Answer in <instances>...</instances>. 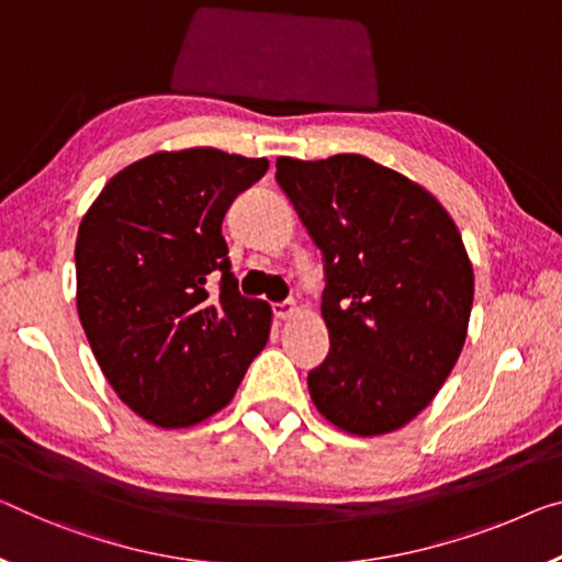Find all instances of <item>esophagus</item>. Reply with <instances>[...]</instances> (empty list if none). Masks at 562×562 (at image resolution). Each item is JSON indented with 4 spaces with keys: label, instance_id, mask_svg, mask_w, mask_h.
<instances>
[{
    "label": "esophagus",
    "instance_id": "esophagus-1",
    "mask_svg": "<svg viewBox=\"0 0 562 562\" xmlns=\"http://www.w3.org/2000/svg\"><path fill=\"white\" fill-rule=\"evenodd\" d=\"M293 314H296V301H293V299H286V301H279V304H273V316L281 318V322H286V318H291Z\"/></svg>",
    "mask_w": 562,
    "mask_h": 562
}]
</instances>
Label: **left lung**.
Returning a JSON list of instances; mask_svg holds the SVG:
<instances>
[{
	"label": "left lung",
	"instance_id": "8db88e82",
	"mask_svg": "<svg viewBox=\"0 0 562 562\" xmlns=\"http://www.w3.org/2000/svg\"><path fill=\"white\" fill-rule=\"evenodd\" d=\"M276 183L324 261L329 353L308 371L316 409L386 435L435 400L468 336L474 279L442 205L364 155L276 160Z\"/></svg>",
	"mask_w": 562,
	"mask_h": 562
}]
</instances>
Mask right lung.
I'll list each match as a JSON object with an SVG mask.
<instances>
[{"mask_svg":"<svg viewBox=\"0 0 562 562\" xmlns=\"http://www.w3.org/2000/svg\"><path fill=\"white\" fill-rule=\"evenodd\" d=\"M266 170V158L215 148L155 153L120 170L80 223L82 329L112 390L153 425L191 427L226 407L269 341L271 308L240 296L221 233Z\"/></svg>","mask_w":562,"mask_h":562,"instance_id":"1","label":"right lung"}]
</instances>
